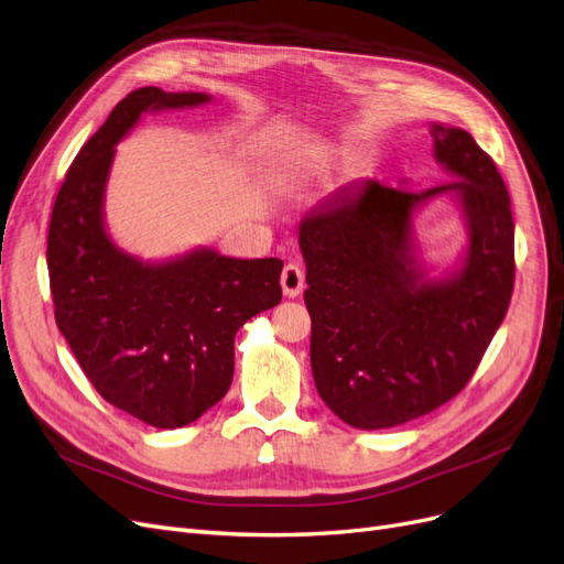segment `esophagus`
<instances>
[{
  "label": "esophagus",
  "mask_w": 564,
  "mask_h": 564,
  "mask_svg": "<svg viewBox=\"0 0 564 564\" xmlns=\"http://www.w3.org/2000/svg\"><path fill=\"white\" fill-rule=\"evenodd\" d=\"M281 285H283V293L288 297H297L302 290H304V271H302V267L295 264V262H288L283 267Z\"/></svg>",
  "instance_id": "34e87169"
}]
</instances>
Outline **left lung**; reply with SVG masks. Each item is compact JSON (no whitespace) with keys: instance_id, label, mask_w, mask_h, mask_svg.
<instances>
[{"instance_id":"1","label":"left lung","mask_w":564,"mask_h":564,"mask_svg":"<svg viewBox=\"0 0 564 564\" xmlns=\"http://www.w3.org/2000/svg\"><path fill=\"white\" fill-rule=\"evenodd\" d=\"M431 135L435 159L457 183L416 192L370 180L300 229L314 381L323 403L356 429L405 424L452 401L511 304L516 225L501 173L470 133L433 126ZM445 191L465 202L469 256L454 282L420 284L409 215L422 197Z\"/></svg>"}]
</instances>
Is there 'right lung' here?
Listing matches in <instances>:
<instances>
[{"mask_svg":"<svg viewBox=\"0 0 564 564\" xmlns=\"http://www.w3.org/2000/svg\"><path fill=\"white\" fill-rule=\"evenodd\" d=\"M206 100L156 86L126 96L72 161L48 225L46 264L63 337L107 403L156 429L187 426L220 401L234 375L236 330L281 302L279 258L198 250L142 264L105 234L102 189L115 144L150 107Z\"/></svg>","mask_w":564,"mask_h":564,"instance_id":"obj_1","label":"right lung"}]
</instances>
